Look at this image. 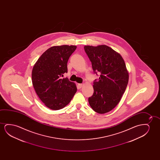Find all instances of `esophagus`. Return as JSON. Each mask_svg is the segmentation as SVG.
<instances>
[{"instance_id":"esophagus-1","label":"esophagus","mask_w":160,"mask_h":160,"mask_svg":"<svg viewBox=\"0 0 160 160\" xmlns=\"http://www.w3.org/2000/svg\"><path fill=\"white\" fill-rule=\"evenodd\" d=\"M82 85H83L82 83H78V88H81Z\"/></svg>"}]
</instances>
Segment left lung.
<instances>
[{
    "label": "left lung",
    "mask_w": 160,
    "mask_h": 160,
    "mask_svg": "<svg viewBox=\"0 0 160 160\" xmlns=\"http://www.w3.org/2000/svg\"><path fill=\"white\" fill-rule=\"evenodd\" d=\"M84 50L99 79L93 81L94 92L88 102L94 112L104 114L120 101L128 82V73L121 55L107 45L85 46Z\"/></svg>",
    "instance_id": "1"
}]
</instances>
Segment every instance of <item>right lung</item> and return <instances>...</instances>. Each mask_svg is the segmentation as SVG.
I'll return each instance as SVG.
<instances>
[{"label": "right lung", "instance_id": "obj_1", "mask_svg": "<svg viewBox=\"0 0 160 160\" xmlns=\"http://www.w3.org/2000/svg\"><path fill=\"white\" fill-rule=\"evenodd\" d=\"M77 46H52L42 54L33 67L32 79L33 87L40 100L47 107L59 110L65 107L77 91L74 82L66 78L67 63Z\"/></svg>", "mask_w": 160, "mask_h": 160}]
</instances>
